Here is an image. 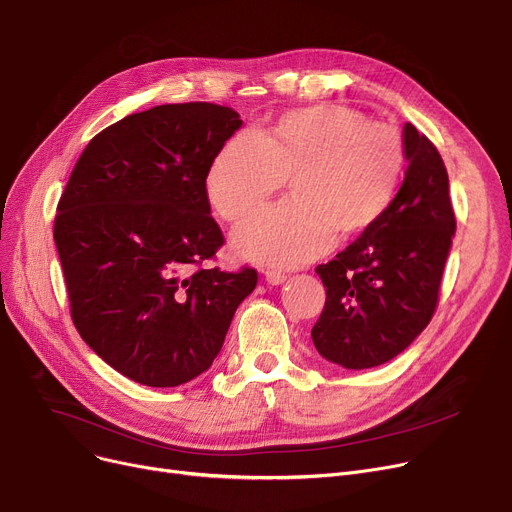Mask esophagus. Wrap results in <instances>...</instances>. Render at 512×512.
I'll return each mask as SVG.
<instances>
[{
    "label": "esophagus",
    "instance_id": "1",
    "mask_svg": "<svg viewBox=\"0 0 512 512\" xmlns=\"http://www.w3.org/2000/svg\"><path fill=\"white\" fill-rule=\"evenodd\" d=\"M263 274H265V280L270 282V284H274V286H276V284H282V282L286 280V274L280 272V270H265Z\"/></svg>",
    "mask_w": 512,
    "mask_h": 512
}]
</instances>
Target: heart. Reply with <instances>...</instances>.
<instances>
[{
    "label": "heart",
    "instance_id": "b5f03b06",
    "mask_svg": "<svg viewBox=\"0 0 512 512\" xmlns=\"http://www.w3.org/2000/svg\"><path fill=\"white\" fill-rule=\"evenodd\" d=\"M405 170L407 143L396 126L324 103L284 114L267 134H234L213 157L205 191L222 220L240 222L290 176L292 199L255 213L232 242L247 259L297 265L324 253L336 234L378 222Z\"/></svg>",
    "mask_w": 512,
    "mask_h": 512
}]
</instances>
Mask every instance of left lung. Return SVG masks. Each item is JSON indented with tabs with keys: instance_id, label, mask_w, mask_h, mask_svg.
Wrapping results in <instances>:
<instances>
[{
	"instance_id": "obj_1",
	"label": "left lung",
	"mask_w": 512,
	"mask_h": 512,
	"mask_svg": "<svg viewBox=\"0 0 512 512\" xmlns=\"http://www.w3.org/2000/svg\"><path fill=\"white\" fill-rule=\"evenodd\" d=\"M409 168L382 218L332 261L315 267L326 305L311 330L321 357L346 369L378 367L432 321L456 230L444 161L405 124Z\"/></svg>"
}]
</instances>
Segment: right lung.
<instances>
[{
	"label": "right lung",
	"mask_w": 512,
	"mask_h": 512,
	"mask_svg": "<svg viewBox=\"0 0 512 512\" xmlns=\"http://www.w3.org/2000/svg\"><path fill=\"white\" fill-rule=\"evenodd\" d=\"M232 107H151L107 126L78 157L53 238L70 315L126 378L172 388L207 371L257 272L205 267L224 245L205 178L240 128Z\"/></svg>",
	"instance_id": "1"
}]
</instances>
